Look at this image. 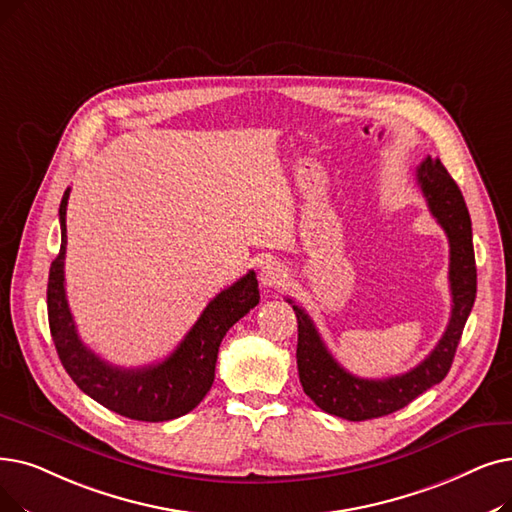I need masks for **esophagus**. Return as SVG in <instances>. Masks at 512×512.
I'll return each mask as SVG.
<instances>
[{"label": "esophagus", "mask_w": 512, "mask_h": 512, "mask_svg": "<svg viewBox=\"0 0 512 512\" xmlns=\"http://www.w3.org/2000/svg\"><path fill=\"white\" fill-rule=\"evenodd\" d=\"M259 280L265 288H280L286 280V268L282 263L278 261H270L265 263L261 268V274H259Z\"/></svg>", "instance_id": "1"}]
</instances>
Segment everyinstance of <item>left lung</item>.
<instances>
[{"label":"left lung","mask_w":512,"mask_h":512,"mask_svg":"<svg viewBox=\"0 0 512 512\" xmlns=\"http://www.w3.org/2000/svg\"><path fill=\"white\" fill-rule=\"evenodd\" d=\"M416 182L422 196L427 198L431 215L448 234L450 242V324L435 349L416 368L383 381H372L353 376L332 358L305 309L293 305L299 324V381L311 402L332 416L345 420H370L393 414L408 406L420 393L446 379L454 362L456 347L477 295L471 215L458 184L439 159L427 157L422 161L416 169ZM288 303L293 301L288 299Z\"/></svg>","instance_id":"left-lung-1"}]
</instances>
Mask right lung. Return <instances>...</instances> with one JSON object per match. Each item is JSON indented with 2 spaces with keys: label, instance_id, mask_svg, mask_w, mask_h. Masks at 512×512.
I'll return each mask as SVG.
<instances>
[{
  "label": "right lung",
  "instance_id": "obj_1",
  "mask_svg": "<svg viewBox=\"0 0 512 512\" xmlns=\"http://www.w3.org/2000/svg\"><path fill=\"white\" fill-rule=\"evenodd\" d=\"M71 188L60 203V253L52 261L48 280V320L58 358L75 385L104 408L125 418L163 422L180 418L203 402L213 385L215 362L226 332L259 303L255 272L224 288L196 320L184 341L163 362L144 368H117L85 347L64 291L66 205Z\"/></svg>",
  "mask_w": 512,
  "mask_h": 512
}]
</instances>
